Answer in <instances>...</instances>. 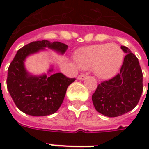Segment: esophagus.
Returning <instances> with one entry per match:
<instances>
[{"label":"esophagus","mask_w":149,"mask_h":149,"mask_svg":"<svg viewBox=\"0 0 149 149\" xmlns=\"http://www.w3.org/2000/svg\"><path fill=\"white\" fill-rule=\"evenodd\" d=\"M86 78V75L85 74H81L79 75V77H78V79H80V80H84Z\"/></svg>","instance_id":"esophagus-1"}]
</instances>
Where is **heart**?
I'll return each mask as SVG.
<instances>
[{"mask_svg":"<svg viewBox=\"0 0 149 149\" xmlns=\"http://www.w3.org/2000/svg\"><path fill=\"white\" fill-rule=\"evenodd\" d=\"M79 67L93 68V73L100 79H107L118 73L124 61L121 48L114 43L98 44L82 48L75 54Z\"/></svg>","mask_w":149,"mask_h":149,"instance_id":"heart-1","label":"heart"}]
</instances>
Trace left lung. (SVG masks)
Masks as SVG:
<instances>
[{"label":"left lung","instance_id":"1","mask_svg":"<svg viewBox=\"0 0 149 149\" xmlns=\"http://www.w3.org/2000/svg\"><path fill=\"white\" fill-rule=\"evenodd\" d=\"M120 48L127 55L120 72L99 84L92 96L97 111L109 118L118 117L134 109L143 91V75L139 59L127 47Z\"/></svg>","mask_w":149,"mask_h":149}]
</instances>
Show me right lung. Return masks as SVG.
<instances>
[{
  "mask_svg": "<svg viewBox=\"0 0 149 149\" xmlns=\"http://www.w3.org/2000/svg\"><path fill=\"white\" fill-rule=\"evenodd\" d=\"M45 48L63 55L68 45L48 40L29 43L17 52L8 68L7 87L9 93L17 108L29 115L38 117L56 113L63 104L67 87L76 79L61 72L34 76L27 71L24 66L27 57ZM52 70V67L48 74Z\"/></svg>",
  "mask_w": 149,
  "mask_h": 149,
  "instance_id": "1",
  "label": "right lung"
}]
</instances>
